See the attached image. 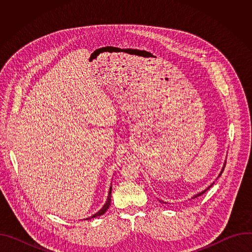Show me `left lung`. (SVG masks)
Instances as JSON below:
<instances>
[{
  "instance_id": "8db88e82",
  "label": "left lung",
  "mask_w": 252,
  "mask_h": 252,
  "mask_svg": "<svg viewBox=\"0 0 252 252\" xmlns=\"http://www.w3.org/2000/svg\"><path fill=\"white\" fill-rule=\"evenodd\" d=\"M225 163H226V161H224V164H223V167H222V169H221V171H220V175H219V176H218V177H220V175H221V173H222V172H223V169H224V167H225ZM217 179H218V178H217ZM213 184H214V183H212V184H211V185H210V186H209V187H208V188H206V189H204V190H202V191H201V192H199V193H197V194H195V195H193V196H192V197H191V198H192V199H193V198H195V197H197V196H200V195H201V194H203V193H204V192H205V191H206V190H208V189H210V188H211V187H212V186H213ZM159 201H160V202H162V203H166V202H165V201H162V200H159Z\"/></svg>"
}]
</instances>
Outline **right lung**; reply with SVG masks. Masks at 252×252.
Returning a JSON list of instances; mask_svg holds the SVG:
<instances>
[{
  "label": "right lung",
  "instance_id": "obj_1",
  "mask_svg": "<svg viewBox=\"0 0 252 252\" xmlns=\"http://www.w3.org/2000/svg\"><path fill=\"white\" fill-rule=\"evenodd\" d=\"M111 197H112V185H111V187H110V191H109V194H107V198H106V201H105V203L103 204V206H102L97 212H95L94 214H93L92 217L87 218V219H85V220H91V219L99 217V215H102V214L107 210V208L110 207V205H111V200H112Z\"/></svg>",
  "mask_w": 252,
  "mask_h": 252
}]
</instances>
